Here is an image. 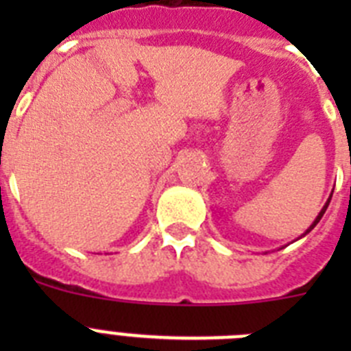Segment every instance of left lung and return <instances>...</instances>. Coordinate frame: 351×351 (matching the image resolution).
I'll use <instances>...</instances> for the list:
<instances>
[{
  "instance_id": "obj_1",
  "label": "left lung",
  "mask_w": 351,
  "mask_h": 351,
  "mask_svg": "<svg viewBox=\"0 0 351 351\" xmlns=\"http://www.w3.org/2000/svg\"><path fill=\"white\" fill-rule=\"evenodd\" d=\"M328 202H330V200H327V204H325V206H324V209H322V210H320V214H318V216H316V219H315V221H313V225L309 226V228H308V232H306V234H309V232H311L313 228H315V226H316V223L320 221V219H322V216H324V213H325V210H327V207H328Z\"/></svg>"
}]
</instances>
